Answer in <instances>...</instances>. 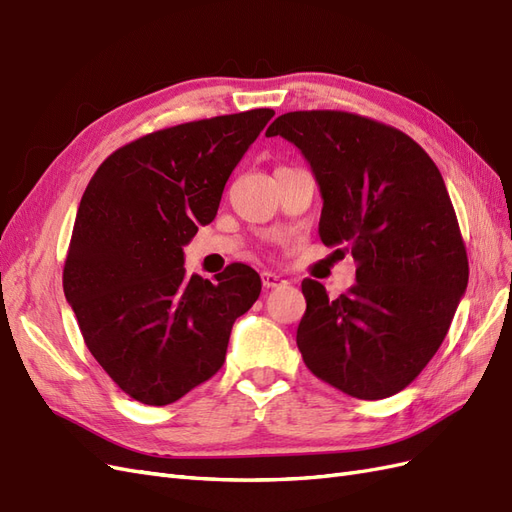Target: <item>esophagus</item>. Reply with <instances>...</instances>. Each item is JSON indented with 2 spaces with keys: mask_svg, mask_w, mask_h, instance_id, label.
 Instances as JSON below:
<instances>
[{
  "mask_svg": "<svg viewBox=\"0 0 512 512\" xmlns=\"http://www.w3.org/2000/svg\"><path fill=\"white\" fill-rule=\"evenodd\" d=\"M260 280H262V286H265V288H277V286L286 284L284 277H280L277 273H271V271H262Z\"/></svg>",
  "mask_w": 512,
  "mask_h": 512,
  "instance_id": "1",
  "label": "esophagus"
}]
</instances>
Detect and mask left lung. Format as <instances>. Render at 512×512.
I'll use <instances>...</instances> for the list:
<instances>
[{
	"label": "left lung",
	"instance_id": "1",
	"mask_svg": "<svg viewBox=\"0 0 512 512\" xmlns=\"http://www.w3.org/2000/svg\"><path fill=\"white\" fill-rule=\"evenodd\" d=\"M267 136L303 153L322 194L320 239L356 262V284L337 299L303 280V361L352 397H391L438 352L468 288L440 170L408 134L344 111L286 113Z\"/></svg>",
	"mask_w": 512,
	"mask_h": 512
}]
</instances>
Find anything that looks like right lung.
Masks as SVG:
<instances>
[{
  "instance_id": "add662e5",
  "label": "right lung",
  "mask_w": 512,
  "mask_h": 512,
  "mask_svg": "<svg viewBox=\"0 0 512 512\" xmlns=\"http://www.w3.org/2000/svg\"><path fill=\"white\" fill-rule=\"evenodd\" d=\"M275 113L254 108L151 132L108 156L81 198L64 292L94 359L123 393L166 406L224 365L260 275L235 262L215 282L183 269L224 185Z\"/></svg>"
}]
</instances>
